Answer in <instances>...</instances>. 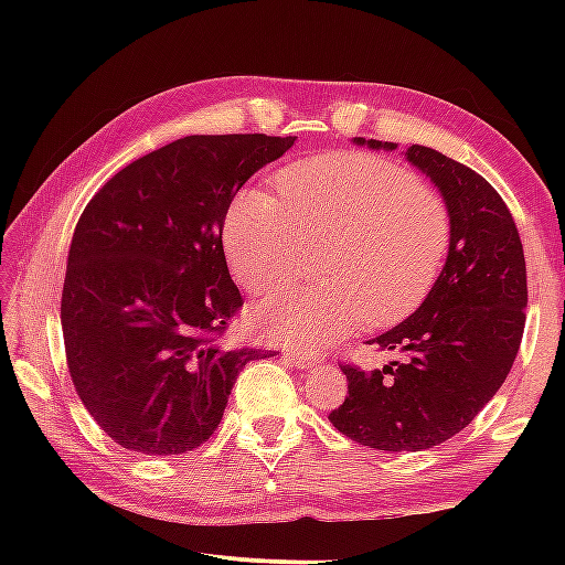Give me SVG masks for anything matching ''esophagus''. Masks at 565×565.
Returning a JSON list of instances; mask_svg holds the SVG:
<instances>
[{
	"instance_id": "obj_1",
	"label": "esophagus",
	"mask_w": 565,
	"mask_h": 565,
	"mask_svg": "<svg viewBox=\"0 0 565 565\" xmlns=\"http://www.w3.org/2000/svg\"><path fill=\"white\" fill-rule=\"evenodd\" d=\"M286 356H289L299 369H309V366H313V363H319V356L313 351H296V349H291V351H286Z\"/></svg>"
}]
</instances>
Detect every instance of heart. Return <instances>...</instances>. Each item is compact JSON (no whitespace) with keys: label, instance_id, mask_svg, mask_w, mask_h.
<instances>
[{"label":"heart","instance_id":"obj_1","mask_svg":"<svg viewBox=\"0 0 565 565\" xmlns=\"http://www.w3.org/2000/svg\"><path fill=\"white\" fill-rule=\"evenodd\" d=\"M281 196L244 189L224 216V252L236 281L269 294L327 248L329 284L289 286L254 311L266 337L329 343L366 327L408 319L438 281L451 214L434 189L396 161L327 151L276 174Z\"/></svg>","mask_w":565,"mask_h":565}]
</instances>
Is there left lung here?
I'll list each match as a JSON object with an SVG mask.
<instances>
[{"label": "left lung", "instance_id": "obj_1", "mask_svg": "<svg viewBox=\"0 0 565 565\" xmlns=\"http://www.w3.org/2000/svg\"><path fill=\"white\" fill-rule=\"evenodd\" d=\"M353 141L396 149L394 141ZM406 159L441 191L451 244L416 313L366 341L406 359L374 371L341 363L349 396L329 420L379 451H424L463 431L509 376L529 303L523 244L499 191L436 149L411 145Z\"/></svg>", "mask_w": 565, "mask_h": 565}]
</instances>
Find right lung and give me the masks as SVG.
<instances>
[{
    "label": "right lung",
    "instance_id": "add662e5",
    "mask_svg": "<svg viewBox=\"0 0 565 565\" xmlns=\"http://www.w3.org/2000/svg\"><path fill=\"white\" fill-rule=\"evenodd\" d=\"M296 137L194 134L131 161L76 222L62 289L72 384L114 444L147 456L202 446L262 349L222 337L242 294L222 228L246 179Z\"/></svg>",
    "mask_w": 565,
    "mask_h": 565
}]
</instances>
